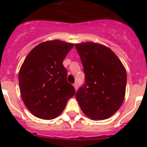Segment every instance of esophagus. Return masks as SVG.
I'll return each instance as SVG.
<instances>
[{"label":"esophagus","mask_w":147,"mask_h":147,"mask_svg":"<svg viewBox=\"0 0 147 147\" xmlns=\"http://www.w3.org/2000/svg\"><path fill=\"white\" fill-rule=\"evenodd\" d=\"M74 87L75 90H76V91L78 90V85H77V83H74Z\"/></svg>","instance_id":"1"}]
</instances>
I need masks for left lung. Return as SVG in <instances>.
Returning a JSON list of instances; mask_svg holds the SVG:
<instances>
[{"label": "left lung", "instance_id": "8db88e82", "mask_svg": "<svg viewBox=\"0 0 147 147\" xmlns=\"http://www.w3.org/2000/svg\"><path fill=\"white\" fill-rule=\"evenodd\" d=\"M75 46L85 74V85L76 94L80 108L93 120L108 119L124 102L127 84L124 66L107 46L92 42Z\"/></svg>", "mask_w": 147, "mask_h": 147}]
</instances>
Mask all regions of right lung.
<instances>
[{
  "instance_id": "obj_1",
  "label": "right lung",
  "mask_w": 147,
  "mask_h": 147,
  "mask_svg": "<svg viewBox=\"0 0 147 147\" xmlns=\"http://www.w3.org/2000/svg\"><path fill=\"white\" fill-rule=\"evenodd\" d=\"M74 45L58 40L45 41L30 51L20 67L18 80L22 99L39 119L57 117L75 95L62 65Z\"/></svg>"
}]
</instances>
